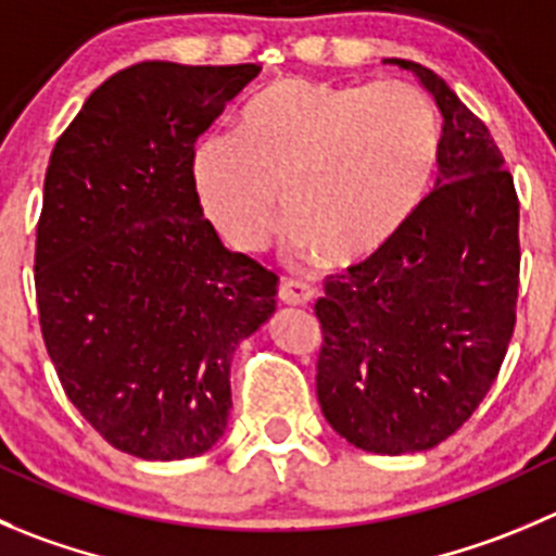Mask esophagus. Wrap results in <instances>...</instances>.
Returning a JSON list of instances; mask_svg holds the SVG:
<instances>
[{
	"instance_id": "1",
	"label": "esophagus",
	"mask_w": 556,
	"mask_h": 556,
	"mask_svg": "<svg viewBox=\"0 0 556 556\" xmlns=\"http://www.w3.org/2000/svg\"><path fill=\"white\" fill-rule=\"evenodd\" d=\"M278 300L283 305H308L314 300V289L308 283H300V281H283L278 287Z\"/></svg>"
}]
</instances>
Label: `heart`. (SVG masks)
Wrapping results in <instances>:
<instances>
[{
	"instance_id": "obj_1",
	"label": "heart",
	"mask_w": 556,
	"mask_h": 556,
	"mask_svg": "<svg viewBox=\"0 0 556 556\" xmlns=\"http://www.w3.org/2000/svg\"><path fill=\"white\" fill-rule=\"evenodd\" d=\"M440 150V116L412 84L278 78L242 109L237 134L199 141L190 172L202 213L235 251L262 248L287 204L294 248L349 267L415 218Z\"/></svg>"
}]
</instances>
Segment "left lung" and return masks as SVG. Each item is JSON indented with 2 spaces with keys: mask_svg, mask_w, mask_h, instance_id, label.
Segmentation results:
<instances>
[{
  "mask_svg": "<svg viewBox=\"0 0 556 556\" xmlns=\"http://www.w3.org/2000/svg\"><path fill=\"white\" fill-rule=\"evenodd\" d=\"M409 71L442 119L440 179L384 251L327 278L316 300V395L366 453L440 445L500 374L519 298V199L489 128L440 76Z\"/></svg>",
  "mask_w": 556,
  "mask_h": 556,
  "instance_id": "obj_1",
  "label": "left lung"
}]
</instances>
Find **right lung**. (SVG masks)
<instances>
[{
	"label": "right lung",
	"mask_w": 556,
	"mask_h": 556,
	"mask_svg": "<svg viewBox=\"0 0 556 556\" xmlns=\"http://www.w3.org/2000/svg\"><path fill=\"white\" fill-rule=\"evenodd\" d=\"M262 67L139 62L100 84L51 152L37 224L40 330L67 399L116 451L207 453L231 357L278 278L204 220L193 147Z\"/></svg>",
	"instance_id": "1"
}]
</instances>
